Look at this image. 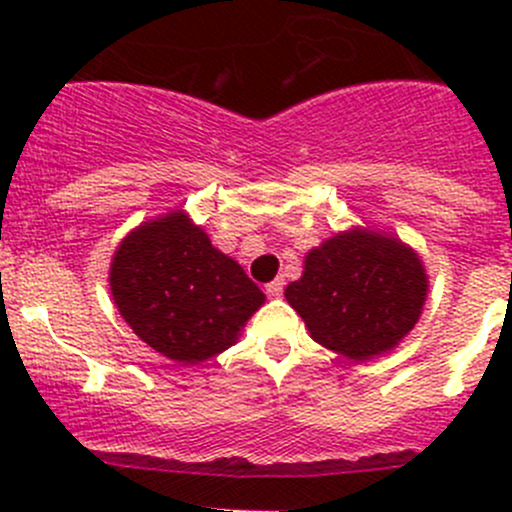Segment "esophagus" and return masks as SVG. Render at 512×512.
<instances>
[{
    "instance_id": "1",
    "label": "esophagus",
    "mask_w": 512,
    "mask_h": 512,
    "mask_svg": "<svg viewBox=\"0 0 512 512\" xmlns=\"http://www.w3.org/2000/svg\"><path fill=\"white\" fill-rule=\"evenodd\" d=\"M265 292H267V297H282V292H285V280H280V277H277V280H272L270 285L265 287Z\"/></svg>"
}]
</instances>
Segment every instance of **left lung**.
I'll return each instance as SVG.
<instances>
[{
    "label": "left lung",
    "instance_id": "left-lung-1",
    "mask_svg": "<svg viewBox=\"0 0 512 512\" xmlns=\"http://www.w3.org/2000/svg\"><path fill=\"white\" fill-rule=\"evenodd\" d=\"M426 292V270L409 245L356 227L314 247L285 297L314 342L366 361L414 329Z\"/></svg>",
    "mask_w": 512,
    "mask_h": 512
}]
</instances>
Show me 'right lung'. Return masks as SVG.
Instances as JSON below:
<instances>
[{"mask_svg": "<svg viewBox=\"0 0 512 512\" xmlns=\"http://www.w3.org/2000/svg\"><path fill=\"white\" fill-rule=\"evenodd\" d=\"M108 282L128 327L178 364L225 352L265 304L245 270L180 210L128 232Z\"/></svg>", "mask_w": 512, "mask_h": 512, "instance_id": "right-lung-1", "label": "right lung"}]
</instances>
